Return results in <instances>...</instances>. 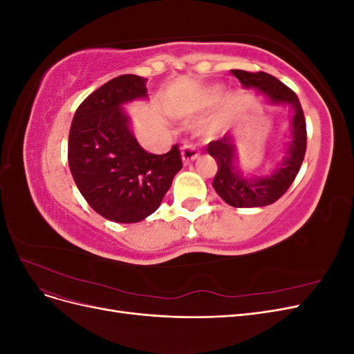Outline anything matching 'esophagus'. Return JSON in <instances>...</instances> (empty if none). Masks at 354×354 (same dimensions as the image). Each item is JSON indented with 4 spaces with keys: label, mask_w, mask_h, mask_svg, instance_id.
Listing matches in <instances>:
<instances>
[{
    "label": "esophagus",
    "mask_w": 354,
    "mask_h": 354,
    "mask_svg": "<svg viewBox=\"0 0 354 354\" xmlns=\"http://www.w3.org/2000/svg\"><path fill=\"white\" fill-rule=\"evenodd\" d=\"M199 152L196 151V147L194 145H185L181 147V159H183L185 164L192 162V160L198 159Z\"/></svg>",
    "instance_id": "obj_1"
}]
</instances>
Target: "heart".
I'll return each instance as SVG.
<instances>
[{
	"instance_id": "heart-1",
	"label": "heart",
	"mask_w": 354,
	"mask_h": 354,
	"mask_svg": "<svg viewBox=\"0 0 354 354\" xmlns=\"http://www.w3.org/2000/svg\"><path fill=\"white\" fill-rule=\"evenodd\" d=\"M220 91V88H212V90H209V95L211 94H217ZM223 128V121L221 120H214V121H211L209 124H208V127H207V130L209 131V133H218L220 130Z\"/></svg>"
}]
</instances>
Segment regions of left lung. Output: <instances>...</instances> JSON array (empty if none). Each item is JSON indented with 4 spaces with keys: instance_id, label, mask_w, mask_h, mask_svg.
I'll use <instances>...</instances> for the list:
<instances>
[{
    "instance_id": "obj_1",
    "label": "left lung",
    "mask_w": 354,
    "mask_h": 354,
    "mask_svg": "<svg viewBox=\"0 0 354 354\" xmlns=\"http://www.w3.org/2000/svg\"><path fill=\"white\" fill-rule=\"evenodd\" d=\"M245 88H254L257 94L270 104H286L292 116L289 122V140L285 146V155L281 162L263 176H245L238 165V152L234 136L227 133L220 140L211 142L208 153L217 160L218 171L212 181L218 196L234 208L266 207L279 199L292 185L306 153V120L297 94L285 84L266 72H246L233 69Z\"/></svg>"
}]
</instances>
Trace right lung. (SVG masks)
<instances>
[{"label": "right lung", "instance_id": "add662e5", "mask_svg": "<svg viewBox=\"0 0 354 354\" xmlns=\"http://www.w3.org/2000/svg\"><path fill=\"white\" fill-rule=\"evenodd\" d=\"M146 78L121 75L85 99L69 131L68 160L75 185L88 205L116 223H138L162 202L181 169L177 146L147 153L131 131L124 106L146 100Z\"/></svg>", "mask_w": 354, "mask_h": 354}]
</instances>
